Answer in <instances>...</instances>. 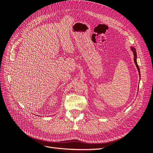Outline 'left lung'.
Returning <instances> with one entry per match:
<instances>
[{
  "mask_svg": "<svg viewBox=\"0 0 153 153\" xmlns=\"http://www.w3.org/2000/svg\"><path fill=\"white\" fill-rule=\"evenodd\" d=\"M131 50L133 51V55H134V62H135V65L138 69V73H139V75L140 76V69H139V67H138V64H137V53H136V50L133 47H131Z\"/></svg>",
  "mask_w": 153,
  "mask_h": 153,
  "instance_id": "8db88e82",
  "label": "left lung"
}]
</instances>
